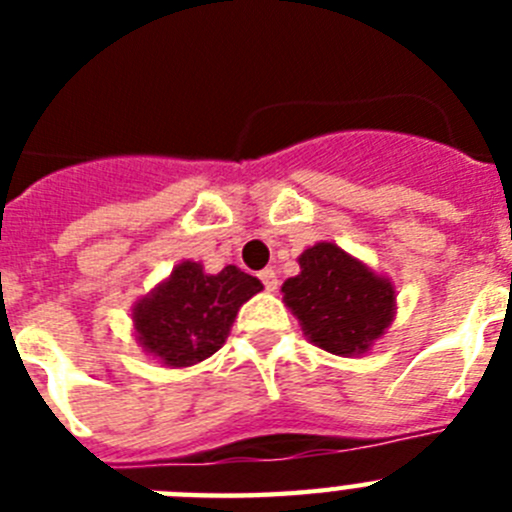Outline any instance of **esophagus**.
I'll return each mask as SVG.
<instances>
[{"instance_id":"esophagus-1","label":"esophagus","mask_w":512,"mask_h":512,"mask_svg":"<svg viewBox=\"0 0 512 512\" xmlns=\"http://www.w3.org/2000/svg\"><path fill=\"white\" fill-rule=\"evenodd\" d=\"M259 277H261V282H264V287L269 289V292H274V289L279 287V277H277V271H274V269H264Z\"/></svg>"}]
</instances>
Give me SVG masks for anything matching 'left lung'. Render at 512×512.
I'll return each mask as SVG.
<instances>
[{
	"mask_svg": "<svg viewBox=\"0 0 512 512\" xmlns=\"http://www.w3.org/2000/svg\"><path fill=\"white\" fill-rule=\"evenodd\" d=\"M300 274L282 284L284 305L297 315L310 343L328 354L369 351L395 318V287L336 243H315Z\"/></svg>",
	"mask_w": 512,
	"mask_h": 512,
	"instance_id": "left-lung-1",
	"label": "left lung"
}]
</instances>
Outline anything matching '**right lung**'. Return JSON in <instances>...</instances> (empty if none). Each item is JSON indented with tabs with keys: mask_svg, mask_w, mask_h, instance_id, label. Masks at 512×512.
Wrapping results in <instances>:
<instances>
[{
	"mask_svg": "<svg viewBox=\"0 0 512 512\" xmlns=\"http://www.w3.org/2000/svg\"><path fill=\"white\" fill-rule=\"evenodd\" d=\"M261 289L264 284L238 266L205 274L197 261H182L166 282L135 302V338L171 369L205 361L223 348L241 305Z\"/></svg>",
	"mask_w": 512,
	"mask_h": 512,
	"instance_id": "obj_1",
	"label": "right lung"
}]
</instances>
